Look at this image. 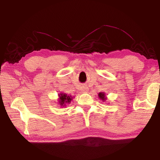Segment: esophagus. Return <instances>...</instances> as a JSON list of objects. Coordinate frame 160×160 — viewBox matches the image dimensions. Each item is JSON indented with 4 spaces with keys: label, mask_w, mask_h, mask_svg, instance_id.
Wrapping results in <instances>:
<instances>
[{
    "label": "esophagus",
    "mask_w": 160,
    "mask_h": 160,
    "mask_svg": "<svg viewBox=\"0 0 160 160\" xmlns=\"http://www.w3.org/2000/svg\"><path fill=\"white\" fill-rule=\"evenodd\" d=\"M82 91L84 92H87L88 91V88H87V87H83L82 89Z\"/></svg>",
    "instance_id": "1"
}]
</instances>
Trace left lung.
<instances>
[{"mask_svg": "<svg viewBox=\"0 0 160 160\" xmlns=\"http://www.w3.org/2000/svg\"><path fill=\"white\" fill-rule=\"evenodd\" d=\"M99 97H100V99H102V100H104V93H99Z\"/></svg>", "mask_w": 160, "mask_h": 160, "instance_id": "8db88e82", "label": "left lung"}]
</instances>
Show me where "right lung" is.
<instances>
[{
  "instance_id": "right-lung-1",
  "label": "right lung",
  "mask_w": 160,
  "mask_h": 160,
  "mask_svg": "<svg viewBox=\"0 0 160 160\" xmlns=\"http://www.w3.org/2000/svg\"><path fill=\"white\" fill-rule=\"evenodd\" d=\"M60 100H59V103H60L61 105H63L66 103H69L72 100V98L70 96H67L66 94H60ZM66 105V104H64Z\"/></svg>"
}]
</instances>
